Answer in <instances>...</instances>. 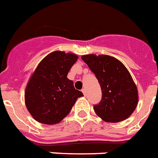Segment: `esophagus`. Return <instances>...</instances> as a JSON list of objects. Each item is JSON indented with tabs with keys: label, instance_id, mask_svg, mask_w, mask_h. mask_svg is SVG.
<instances>
[{
	"label": "esophagus",
	"instance_id": "34e87169",
	"mask_svg": "<svg viewBox=\"0 0 158 158\" xmlns=\"http://www.w3.org/2000/svg\"><path fill=\"white\" fill-rule=\"evenodd\" d=\"M81 91H82V93L84 94V95L85 96L86 95V89H82Z\"/></svg>",
	"mask_w": 158,
	"mask_h": 158
}]
</instances>
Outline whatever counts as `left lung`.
I'll use <instances>...</instances> for the list:
<instances>
[{"instance_id": "obj_1", "label": "left lung", "mask_w": 158, "mask_h": 158, "mask_svg": "<svg viewBox=\"0 0 158 158\" xmlns=\"http://www.w3.org/2000/svg\"><path fill=\"white\" fill-rule=\"evenodd\" d=\"M81 59L95 74L102 98L94 106L96 114L107 122H119L133 114L138 102L136 85L118 59L108 55H84Z\"/></svg>"}]
</instances>
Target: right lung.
I'll return each mask as SVG.
<instances>
[{
  "label": "right lung",
  "instance_id": "add662e5",
  "mask_svg": "<svg viewBox=\"0 0 158 158\" xmlns=\"http://www.w3.org/2000/svg\"><path fill=\"white\" fill-rule=\"evenodd\" d=\"M77 58L73 53L55 51L39 63L25 93L26 107L36 121L46 125L59 123L77 99L84 96L67 78Z\"/></svg>",
  "mask_w": 158,
  "mask_h": 158
}]
</instances>
